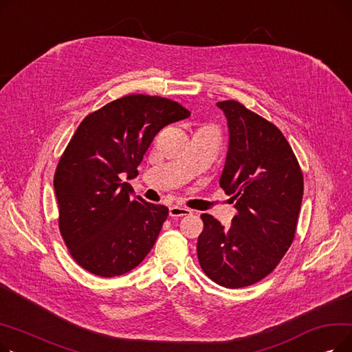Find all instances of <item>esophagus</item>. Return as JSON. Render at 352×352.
<instances>
[{"label": "esophagus", "mask_w": 352, "mask_h": 352, "mask_svg": "<svg viewBox=\"0 0 352 352\" xmlns=\"http://www.w3.org/2000/svg\"><path fill=\"white\" fill-rule=\"evenodd\" d=\"M192 211L190 208L186 207H179V206H173L170 207V217L173 218H178V217H186L190 215Z\"/></svg>", "instance_id": "esophagus-1"}]
</instances>
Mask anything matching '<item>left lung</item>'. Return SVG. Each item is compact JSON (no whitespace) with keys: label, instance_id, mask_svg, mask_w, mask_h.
<instances>
[{"label":"left lung","instance_id":"left-lung-1","mask_svg":"<svg viewBox=\"0 0 352 352\" xmlns=\"http://www.w3.org/2000/svg\"><path fill=\"white\" fill-rule=\"evenodd\" d=\"M228 121L230 145L219 187L238 214L228 228L202 214L198 261L226 288L252 285L270 275L297 232L304 192L301 166L291 145L272 122L241 102H217Z\"/></svg>","mask_w":352,"mask_h":352}]
</instances>
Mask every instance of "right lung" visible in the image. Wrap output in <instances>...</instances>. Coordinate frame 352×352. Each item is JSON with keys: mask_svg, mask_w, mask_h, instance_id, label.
<instances>
[{"mask_svg": "<svg viewBox=\"0 0 352 352\" xmlns=\"http://www.w3.org/2000/svg\"><path fill=\"white\" fill-rule=\"evenodd\" d=\"M181 104L131 94L88 114L63 153L54 175L58 227L85 271L116 276L135 268L151 251L168 208L133 197L129 184L161 129L190 117Z\"/></svg>", "mask_w": 352, "mask_h": 352, "instance_id": "obj_1", "label": "right lung"}]
</instances>
